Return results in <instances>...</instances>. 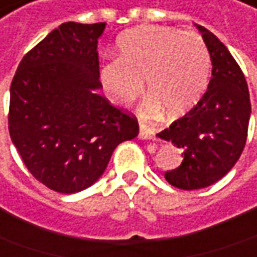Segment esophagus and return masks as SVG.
<instances>
[{"mask_svg": "<svg viewBox=\"0 0 257 257\" xmlns=\"http://www.w3.org/2000/svg\"><path fill=\"white\" fill-rule=\"evenodd\" d=\"M154 135H155V131H154V129L145 126L144 123H140V138L141 140H151Z\"/></svg>", "mask_w": 257, "mask_h": 257, "instance_id": "1", "label": "esophagus"}]
</instances>
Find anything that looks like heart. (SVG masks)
<instances>
[{
    "label": "heart",
    "instance_id": "obj_1",
    "mask_svg": "<svg viewBox=\"0 0 257 257\" xmlns=\"http://www.w3.org/2000/svg\"><path fill=\"white\" fill-rule=\"evenodd\" d=\"M211 59L206 43L195 31L141 26L117 39V60L100 70L112 102L128 105L142 90L148 115L165 110L168 119L184 116L201 100L210 80Z\"/></svg>",
    "mask_w": 257,
    "mask_h": 257
}]
</instances>
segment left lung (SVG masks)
Here are the masks:
<instances>
[{"label": "left lung", "mask_w": 257, "mask_h": 257, "mask_svg": "<svg viewBox=\"0 0 257 257\" xmlns=\"http://www.w3.org/2000/svg\"><path fill=\"white\" fill-rule=\"evenodd\" d=\"M197 28L213 64L207 92L190 112L158 134L183 151L181 165L165 173V180L181 190L204 188L229 173L244 148L251 112L237 62L213 33Z\"/></svg>", "instance_id": "left-lung-1"}]
</instances>
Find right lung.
<instances>
[{
  "label": "right lung",
  "mask_w": 257,
  "mask_h": 257,
  "mask_svg": "<svg viewBox=\"0 0 257 257\" xmlns=\"http://www.w3.org/2000/svg\"><path fill=\"white\" fill-rule=\"evenodd\" d=\"M105 26L63 23L23 57L10 89L13 144L33 177L63 194L96 183L140 132L137 117L96 93Z\"/></svg>",
  "instance_id": "1"
}]
</instances>
